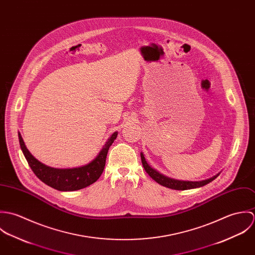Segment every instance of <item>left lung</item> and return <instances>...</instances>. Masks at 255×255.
<instances>
[{
  "label": "left lung",
  "mask_w": 255,
  "mask_h": 255,
  "mask_svg": "<svg viewBox=\"0 0 255 255\" xmlns=\"http://www.w3.org/2000/svg\"><path fill=\"white\" fill-rule=\"evenodd\" d=\"M140 157H141V162H142V166L145 170L146 173L155 181L158 182L159 184L166 186L168 188H172V189H176V190H185V189H191V188H197V187H201L209 182H212L213 180H215L220 173L217 175H215L212 178H209L207 180L204 181H199V182H190V181H181V180H175L172 178H169L161 173H159L157 170L153 169L146 161L145 157L143 155V153H140Z\"/></svg>",
  "instance_id": "left-lung-1"
}]
</instances>
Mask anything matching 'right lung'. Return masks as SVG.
Instances as JSON below:
<instances>
[{"label": "right lung", "instance_id": "right-lung-1", "mask_svg": "<svg viewBox=\"0 0 255 255\" xmlns=\"http://www.w3.org/2000/svg\"><path fill=\"white\" fill-rule=\"evenodd\" d=\"M117 135L118 131H115L102 147L98 155L90 163L76 168L58 169L49 167L38 161L26 148L22 136L18 131L20 148L29 167L36 175L37 178L47 185L61 191L78 190L96 182L104 171L108 150L117 138Z\"/></svg>", "mask_w": 255, "mask_h": 255}]
</instances>
